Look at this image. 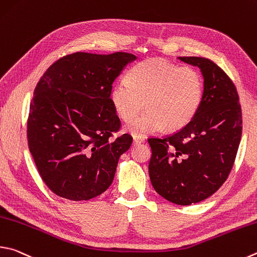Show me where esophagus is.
Instances as JSON below:
<instances>
[{
    "instance_id": "esophagus-1",
    "label": "esophagus",
    "mask_w": 257,
    "mask_h": 257,
    "mask_svg": "<svg viewBox=\"0 0 257 257\" xmlns=\"http://www.w3.org/2000/svg\"><path fill=\"white\" fill-rule=\"evenodd\" d=\"M144 142H145V138H143V137H134V145L143 144Z\"/></svg>"
}]
</instances>
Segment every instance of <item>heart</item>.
Instances as JSON below:
<instances>
[{
	"instance_id": "b5f03b06",
	"label": "heart",
	"mask_w": 257,
	"mask_h": 257,
	"mask_svg": "<svg viewBox=\"0 0 257 257\" xmlns=\"http://www.w3.org/2000/svg\"><path fill=\"white\" fill-rule=\"evenodd\" d=\"M203 77L193 66H179L164 58H149L129 69L125 81L115 83L110 101L124 121L137 114L142 101L148 111L125 124L135 137L167 127L179 130L197 114L203 99Z\"/></svg>"
}]
</instances>
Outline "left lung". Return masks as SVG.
<instances>
[{"mask_svg":"<svg viewBox=\"0 0 257 257\" xmlns=\"http://www.w3.org/2000/svg\"><path fill=\"white\" fill-rule=\"evenodd\" d=\"M198 66L203 76V99L190 122L171 136L149 138L148 172L163 198L190 206L212 195L225 183L241 138V108L234 83L212 60L179 57Z\"/></svg>","mask_w":257,"mask_h":257,"instance_id":"obj_1","label":"left lung"}]
</instances>
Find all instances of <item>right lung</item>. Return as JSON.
<instances>
[{
  "label": "right lung",
  "mask_w": 257,
  "mask_h": 257,
  "mask_svg": "<svg viewBox=\"0 0 257 257\" xmlns=\"http://www.w3.org/2000/svg\"><path fill=\"white\" fill-rule=\"evenodd\" d=\"M137 57L128 53H74L58 59L37 84L28 118V145L41 179L73 201L95 198L112 183L128 134L110 141L120 120L112 83Z\"/></svg>",
  "instance_id": "add662e5"
}]
</instances>
